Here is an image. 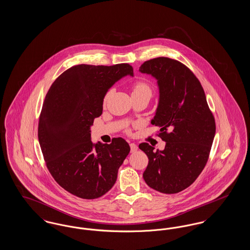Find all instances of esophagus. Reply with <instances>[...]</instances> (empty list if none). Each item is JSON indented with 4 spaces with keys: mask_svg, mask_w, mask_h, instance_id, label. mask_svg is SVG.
I'll use <instances>...</instances> for the list:
<instances>
[{
    "mask_svg": "<svg viewBox=\"0 0 250 250\" xmlns=\"http://www.w3.org/2000/svg\"><path fill=\"white\" fill-rule=\"evenodd\" d=\"M129 145H130L131 153H134V152H136L138 150V146L135 143H130Z\"/></svg>",
    "mask_w": 250,
    "mask_h": 250,
    "instance_id": "esophagus-1",
    "label": "esophagus"
}]
</instances>
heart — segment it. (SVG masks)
Listing matches in <instances>:
<instances>
[{
	"label": "heart",
	"mask_w": 250,
	"mask_h": 250,
	"mask_svg": "<svg viewBox=\"0 0 250 250\" xmlns=\"http://www.w3.org/2000/svg\"><path fill=\"white\" fill-rule=\"evenodd\" d=\"M108 95H109V93H107L104 96V99H103L104 104L107 103ZM132 95H143V96H146L150 99L153 95V88H152L151 84L149 83L147 81L140 80V81L136 82L133 85Z\"/></svg>",
	"instance_id": "heart-1"
}]
</instances>
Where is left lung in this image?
I'll use <instances>...</instances> for the list:
<instances>
[{
	"label": "left lung",
	"mask_w": 250,
	"mask_h": 250,
	"mask_svg": "<svg viewBox=\"0 0 250 250\" xmlns=\"http://www.w3.org/2000/svg\"><path fill=\"white\" fill-rule=\"evenodd\" d=\"M140 71L157 80L159 102L152 124L166 142L163 151L139 145L149 163L143 179L153 189L174 194L191 186L206 165L215 134L214 117L200 81L177 60L158 57L144 62Z\"/></svg>",
	"instance_id": "8db88e82"
}]
</instances>
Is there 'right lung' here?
Masks as SVG:
<instances>
[{
    "mask_svg": "<svg viewBox=\"0 0 250 250\" xmlns=\"http://www.w3.org/2000/svg\"><path fill=\"white\" fill-rule=\"evenodd\" d=\"M126 75L133 76L128 63L78 64L61 74L46 95L38 123L44 160L59 186L79 198L106 194L130 152L122 138L94 144L90 130L102 114L107 90Z\"/></svg>",
    "mask_w": 250,
    "mask_h": 250,
    "instance_id": "right-lung-1",
    "label": "right lung"
}]
</instances>
